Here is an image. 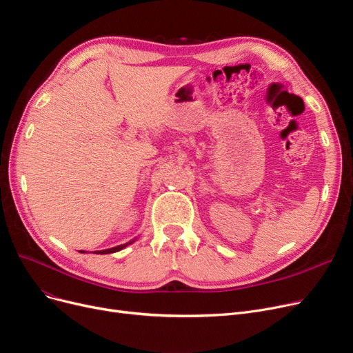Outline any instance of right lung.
Instances as JSON below:
<instances>
[{"label": "right lung", "mask_w": 353, "mask_h": 353, "mask_svg": "<svg viewBox=\"0 0 353 353\" xmlns=\"http://www.w3.org/2000/svg\"><path fill=\"white\" fill-rule=\"evenodd\" d=\"M132 242H128V243H125V245H120V246H116V248H111V249H107V250H99V252H94V253H97V254H107V253H114V252H119V250H121V249H124L127 245H130ZM81 253H84L83 250H81Z\"/></svg>", "instance_id": "1"}]
</instances>
